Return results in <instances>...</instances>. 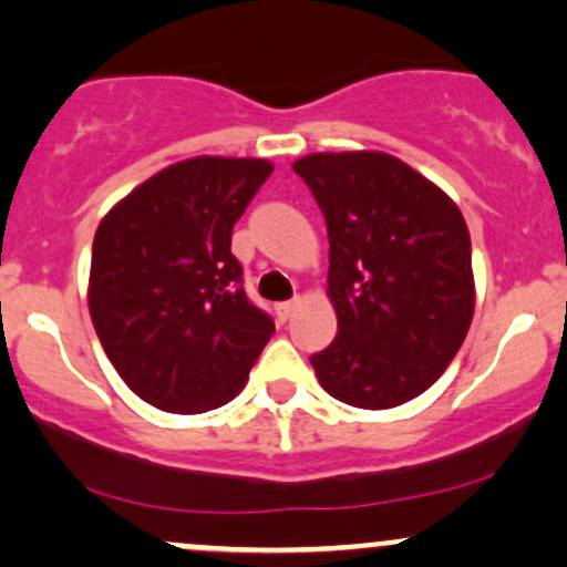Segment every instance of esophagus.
<instances>
[{
  "mask_svg": "<svg viewBox=\"0 0 567 567\" xmlns=\"http://www.w3.org/2000/svg\"><path fill=\"white\" fill-rule=\"evenodd\" d=\"M296 307H298V301H285V303H279V307H277V317H279V322L290 320V315L296 312Z\"/></svg>",
  "mask_w": 567,
  "mask_h": 567,
  "instance_id": "esophagus-1",
  "label": "esophagus"
}]
</instances>
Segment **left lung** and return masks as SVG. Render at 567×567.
<instances>
[{"instance_id":"1","label":"left lung","mask_w":567,"mask_h":567,"mask_svg":"<svg viewBox=\"0 0 567 567\" xmlns=\"http://www.w3.org/2000/svg\"><path fill=\"white\" fill-rule=\"evenodd\" d=\"M293 169L326 215L336 333L312 354L322 390L393 409L446 371L476 307L471 234L425 174L382 151L309 153Z\"/></svg>"}]
</instances>
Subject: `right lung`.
Masks as SVG:
<instances>
[{
	"mask_svg": "<svg viewBox=\"0 0 567 567\" xmlns=\"http://www.w3.org/2000/svg\"><path fill=\"white\" fill-rule=\"evenodd\" d=\"M266 158L196 155L123 196L93 236L89 312L110 363L161 412L241 393L274 322L247 301L231 231L269 179Z\"/></svg>",
	"mask_w": 567,
	"mask_h": 567,
	"instance_id": "add662e5",
	"label": "right lung"
}]
</instances>
